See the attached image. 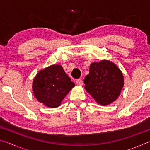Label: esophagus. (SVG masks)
Listing matches in <instances>:
<instances>
[{"mask_svg":"<svg viewBox=\"0 0 150 150\" xmlns=\"http://www.w3.org/2000/svg\"><path fill=\"white\" fill-rule=\"evenodd\" d=\"M76 83L78 85H83V80L81 79H77V81H76Z\"/></svg>","mask_w":150,"mask_h":150,"instance_id":"34e87169","label":"esophagus"}]
</instances>
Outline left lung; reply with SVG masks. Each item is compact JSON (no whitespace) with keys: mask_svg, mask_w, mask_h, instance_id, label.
<instances>
[{"mask_svg":"<svg viewBox=\"0 0 150 150\" xmlns=\"http://www.w3.org/2000/svg\"><path fill=\"white\" fill-rule=\"evenodd\" d=\"M85 88L96 103L108 105L117 99L124 86V77L118 66L110 61L93 62L84 80Z\"/></svg>","mask_w":150,"mask_h":150,"instance_id":"8db88e82","label":"left lung"}]
</instances>
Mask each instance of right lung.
I'll return each mask as SVG.
<instances>
[{
  "mask_svg": "<svg viewBox=\"0 0 150 150\" xmlns=\"http://www.w3.org/2000/svg\"><path fill=\"white\" fill-rule=\"evenodd\" d=\"M75 87L62 65H52L37 73L32 83L35 97L50 108L59 106L65 96Z\"/></svg>",
  "mask_w": 150,
  "mask_h": 150,
  "instance_id": "1",
  "label": "right lung"
}]
</instances>
